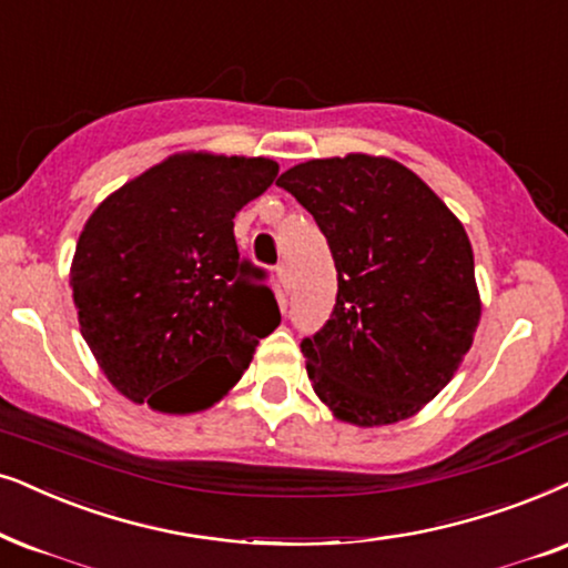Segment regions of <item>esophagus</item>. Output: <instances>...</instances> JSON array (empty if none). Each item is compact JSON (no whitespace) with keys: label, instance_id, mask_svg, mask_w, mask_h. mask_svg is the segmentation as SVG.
Returning <instances> with one entry per match:
<instances>
[{"label":"esophagus","instance_id":"34e87169","mask_svg":"<svg viewBox=\"0 0 568 568\" xmlns=\"http://www.w3.org/2000/svg\"><path fill=\"white\" fill-rule=\"evenodd\" d=\"M276 284L284 294L292 290V271H290V266H286V263H278V266H276Z\"/></svg>","mask_w":568,"mask_h":568}]
</instances>
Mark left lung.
Instances as JSON below:
<instances>
[{
  "instance_id": "8db88e82",
  "label": "left lung",
  "mask_w": 568,
  "mask_h": 568,
  "mask_svg": "<svg viewBox=\"0 0 568 568\" xmlns=\"http://www.w3.org/2000/svg\"><path fill=\"white\" fill-rule=\"evenodd\" d=\"M326 234L336 305L302 342L315 394L344 423L417 415L459 371L483 302L462 221L399 161L313 159L276 180Z\"/></svg>"
}]
</instances>
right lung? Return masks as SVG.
Wrapping results in <instances>:
<instances>
[{"label": "right lung", "instance_id": "add662e5", "mask_svg": "<svg viewBox=\"0 0 568 568\" xmlns=\"http://www.w3.org/2000/svg\"><path fill=\"white\" fill-rule=\"evenodd\" d=\"M274 159L174 153L88 216L70 266L80 334L109 383L164 415L230 394L278 326L234 216L276 180Z\"/></svg>", "mask_w": 568, "mask_h": 568}]
</instances>
